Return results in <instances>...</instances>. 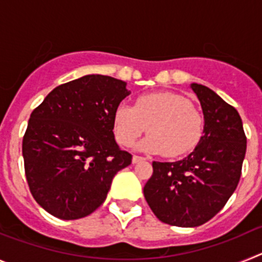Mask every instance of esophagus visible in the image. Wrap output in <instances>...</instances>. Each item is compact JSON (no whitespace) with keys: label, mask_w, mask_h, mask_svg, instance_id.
Instances as JSON below:
<instances>
[{"label":"esophagus","mask_w":262,"mask_h":262,"mask_svg":"<svg viewBox=\"0 0 262 262\" xmlns=\"http://www.w3.org/2000/svg\"><path fill=\"white\" fill-rule=\"evenodd\" d=\"M143 160H145L144 157L138 156V155H134V156H133V163H134V164H135V163H139V161H143Z\"/></svg>","instance_id":"esophagus-1"}]
</instances>
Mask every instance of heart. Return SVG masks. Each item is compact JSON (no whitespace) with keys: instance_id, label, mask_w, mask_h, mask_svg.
Instances as JSON below:
<instances>
[{"instance_id":"heart-1","label":"heart","mask_w":262,"mask_h":262,"mask_svg":"<svg viewBox=\"0 0 262 262\" xmlns=\"http://www.w3.org/2000/svg\"><path fill=\"white\" fill-rule=\"evenodd\" d=\"M205 117L186 97L170 92L143 94L134 106L120 105L114 114L118 144L129 147L147 133L139 148L174 159L190 154L202 142Z\"/></svg>"}]
</instances>
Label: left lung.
Here are the masks:
<instances>
[{
  "mask_svg": "<svg viewBox=\"0 0 262 262\" xmlns=\"http://www.w3.org/2000/svg\"><path fill=\"white\" fill-rule=\"evenodd\" d=\"M205 115L202 142L184 160L154 161L144 198L157 219L196 227L221 211L242 176L247 136L239 113L207 86L191 84Z\"/></svg>",
  "mask_w": 262,
  "mask_h": 262,
  "instance_id": "obj_1",
  "label": "left lung"
}]
</instances>
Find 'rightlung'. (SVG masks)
<instances>
[{"label":"right lung","mask_w":262,"mask_h":262,"mask_svg":"<svg viewBox=\"0 0 262 262\" xmlns=\"http://www.w3.org/2000/svg\"><path fill=\"white\" fill-rule=\"evenodd\" d=\"M126 82L88 75L61 84L34 108L23 135L25 174L34 200L73 221L105 202L114 176L133 161L114 139V114Z\"/></svg>","instance_id":"add662e5"}]
</instances>
